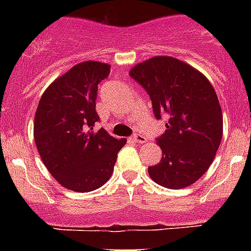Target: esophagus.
<instances>
[{
    "instance_id": "1",
    "label": "esophagus",
    "mask_w": 251,
    "mask_h": 251,
    "mask_svg": "<svg viewBox=\"0 0 251 251\" xmlns=\"http://www.w3.org/2000/svg\"><path fill=\"white\" fill-rule=\"evenodd\" d=\"M132 141L137 142V143H145L147 139H146V137L142 136V134H138V133H136V134H133V136H132Z\"/></svg>"
}]
</instances>
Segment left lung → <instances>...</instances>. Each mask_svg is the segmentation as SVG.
Segmentation results:
<instances>
[{
    "mask_svg": "<svg viewBox=\"0 0 251 251\" xmlns=\"http://www.w3.org/2000/svg\"><path fill=\"white\" fill-rule=\"evenodd\" d=\"M152 101L157 119L166 114V130L157 138L159 163L151 178L167 188L192 185L211 166L223 138V112L207 77L172 56H154L130 69Z\"/></svg>",
    "mask_w": 251,
    "mask_h": 251,
    "instance_id": "8db88e82",
    "label": "left lung"
}]
</instances>
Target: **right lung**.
Wrapping results in <instances>:
<instances>
[{
    "label": "right lung",
    "mask_w": 251,
    "mask_h": 251,
    "mask_svg": "<svg viewBox=\"0 0 251 251\" xmlns=\"http://www.w3.org/2000/svg\"><path fill=\"white\" fill-rule=\"evenodd\" d=\"M109 73L110 65L99 61L77 64L52 81L39 101L34 123L37 151L52 177L72 191L103 186L127 142L103 128L94 130L98 84Z\"/></svg>",
    "instance_id": "1"
}]
</instances>
